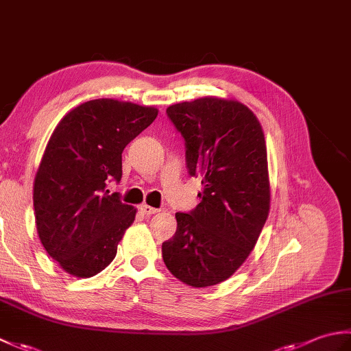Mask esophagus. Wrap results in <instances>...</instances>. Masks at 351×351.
<instances>
[{
	"label": "esophagus",
	"instance_id": "34e87169",
	"mask_svg": "<svg viewBox=\"0 0 351 351\" xmlns=\"http://www.w3.org/2000/svg\"><path fill=\"white\" fill-rule=\"evenodd\" d=\"M140 211L143 213L145 215H147V217H149V215H154V214L158 213V210H156V208H152V206H149V205H141L140 206Z\"/></svg>",
	"mask_w": 351,
	"mask_h": 351
}]
</instances>
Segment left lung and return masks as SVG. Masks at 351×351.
<instances>
[{"label": "left lung", "mask_w": 351, "mask_h": 351, "mask_svg": "<svg viewBox=\"0 0 351 351\" xmlns=\"http://www.w3.org/2000/svg\"><path fill=\"white\" fill-rule=\"evenodd\" d=\"M167 116L185 140L190 175L202 178L204 190L190 214L176 213L162 259L187 285L213 287L243 265L270 213L264 131L249 107L217 96L173 104Z\"/></svg>", "instance_id": "8db88e82"}]
</instances>
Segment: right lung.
Segmentation results:
<instances>
[{"instance_id": "add662e5", "label": "right lung", "mask_w": 351, "mask_h": 351, "mask_svg": "<svg viewBox=\"0 0 351 351\" xmlns=\"http://www.w3.org/2000/svg\"><path fill=\"white\" fill-rule=\"evenodd\" d=\"M158 108L101 98L71 110L52 131L33 184L37 235L66 273L92 278L108 267L137 210L106 190L122 178L125 146Z\"/></svg>"}]
</instances>
